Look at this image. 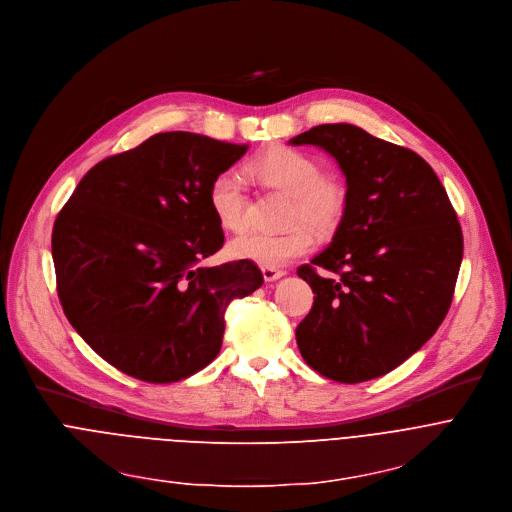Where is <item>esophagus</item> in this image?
Returning a JSON list of instances; mask_svg holds the SVG:
<instances>
[{
  "label": "esophagus",
  "mask_w": 512,
  "mask_h": 512,
  "mask_svg": "<svg viewBox=\"0 0 512 512\" xmlns=\"http://www.w3.org/2000/svg\"><path fill=\"white\" fill-rule=\"evenodd\" d=\"M262 276H264L266 282H272V280H278V278L285 276V270L274 268V266H262Z\"/></svg>",
  "instance_id": "34e87169"
}]
</instances>
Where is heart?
Here are the masks:
<instances>
[{"mask_svg":"<svg viewBox=\"0 0 512 512\" xmlns=\"http://www.w3.org/2000/svg\"><path fill=\"white\" fill-rule=\"evenodd\" d=\"M252 173L270 187L291 195L287 221L295 225L280 234L244 232L232 238L227 252L236 260L282 266L313 250L315 234L306 225L308 222L319 232H331L344 219L348 207L346 187L331 177H323L319 162L309 154L289 146H272L252 162ZM207 203L223 230L238 232L244 225L246 193L236 173L227 170L211 181ZM303 220L308 222L303 224Z\"/></svg>","mask_w":512,"mask_h":512,"instance_id":"1","label":"heart"}]
</instances>
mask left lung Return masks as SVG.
<instances>
[{
  "mask_svg": "<svg viewBox=\"0 0 512 512\" xmlns=\"http://www.w3.org/2000/svg\"><path fill=\"white\" fill-rule=\"evenodd\" d=\"M289 144L325 150L348 185L331 244L297 270L315 293L295 331L299 352L337 382L378 378L421 350L447 315L464 254L458 215L417 152L358 126H315Z\"/></svg>",
  "mask_w": 512,
  "mask_h": 512,
  "instance_id": "obj_1",
  "label": "left lung"
}]
</instances>
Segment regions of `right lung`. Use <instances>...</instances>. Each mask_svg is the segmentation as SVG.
Wrapping results in <instances>:
<instances>
[{"mask_svg":"<svg viewBox=\"0 0 512 512\" xmlns=\"http://www.w3.org/2000/svg\"><path fill=\"white\" fill-rule=\"evenodd\" d=\"M248 146L164 132L97 162L52 227L56 291L75 331L113 368L152 384L221 350L225 307L262 287L250 260L205 266L223 246L207 191Z\"/></svg>","mask_w":512,"mask_h":512,"instance_id":"obj_1","label":"right lung"}]
</instances>
